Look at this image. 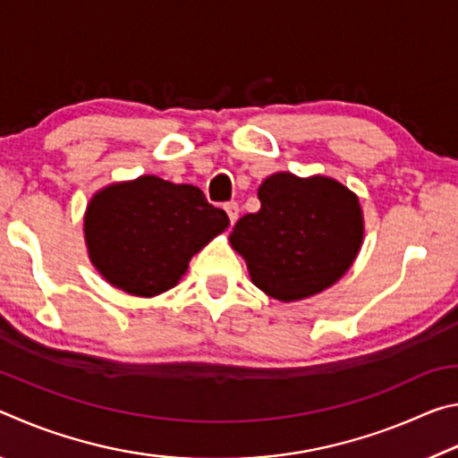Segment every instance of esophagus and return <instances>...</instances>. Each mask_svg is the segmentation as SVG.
Masks as SVG:
<instances>
[{
  "label": "esophagus",
  "mask_w": 458,
  "mask_h": 458,
  "mask_svg": "<svg viewBox=\"0 0 458 458\" xmlns=\"http://www.w3.org/2000/svg\"><path fill=\"white\" fill-rule=\"evenodd\" d=\"M224 210H226V214H228V218H230V224H234V222L238 220L240 208H238V204H236V201H228V204H226V206H224Z\"/></svg>",
  "instance_id": "obj_1"
}]
</instances>
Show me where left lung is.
Instances as JSON below:
<instances>
[{
	"label": "left lung",
	"instance_id": "obj_1",
	"mask_svg": "<svg viewBox=\"0 0 458 458\" xmlns=\"http://www.w3.org/2000/svg\"><path fill=\"white\" fill-rule=\"evenodd\" d=\"M260 210L236 222L230 244L268 297L301 301L329 289L358 257L363 214L352 190L331 177L281 172L259 188Z\"/></svg>",
	"mask_w": 458,
	"mask_h": 458
}]
</instances>
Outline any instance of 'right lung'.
<instances>
[{"label": "right lung", "mask_w": 458, "mask_h": 458, "mask_svg": "<svg viewBox=\"0 0 458 458\" xmlns=\"http://www.w3.org/2000/svg\"><path fill=\"white\" fill-rule=\"evenodd\" d=\"M204 191L157 175L111 183L84 214L90 262L117 289L155 297L180 283L191 257L228 228Z\"/></svg>", "instance_id": "right-lung-1"}]
</instances>
